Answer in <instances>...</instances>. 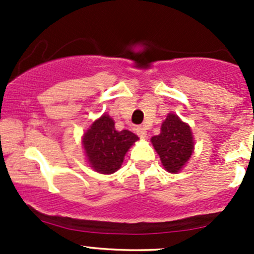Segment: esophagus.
<instances>
[{
	"mask_svg": "<svg viewBox=\"0 0 254 254\" xmlns=\"http://www.w3.org/2000/svg\"><path fill=\"white\" fill-rule=\"evenodd\" d=\"M136 134L139 135L141 139H145V137L147 136V131H146V129L143 127H136Z\"/></svg>",
	"mask_w": 254,
	"mask_h": 254,
	"instance_id": "34e87169",
	"label": "esophagus"
}]
</instances>
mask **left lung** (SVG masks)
I'll return each mask as SVG.
<instances>
[{"label":"left lung","instance_id":"8db88e82","mask_svg":"<svg viewBox=\"0 0 254 254\" xmlns=\"http://www.w3.org/2000/svg\"><path fill=\"white\" fill-rule=\"evenodd\" d=\"M156 152L167 172L178 173L188 162L194 151V140L190 127L170 113L161 127L160 135L151 139Z\"/></svg>","mask_w":254,"mask_h":254}]
</instances>
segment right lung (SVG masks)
Listing matches in <instances>:
<instances>
[{
  "instance_id": "add662e5",
  "label": "right lung",
  "mask_w": 254,
  "mask_h": 254,
  "mask_svg": "<svg viewBox=\"0 0 254 254\" xmlns=\"http://www.w3.org/2000/svg\"><path fill=\"white\" fill-rule=\"evenodd\" d=\"M137 140L129 130H115L114 120L103 114L84 132L82 143L89 166L96 172L112 175L122 167L125 153Z\"/></svg>"
}]
</instances>
